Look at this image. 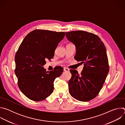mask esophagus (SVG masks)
Returning a JSON list of instances; mask_svg holds the SVG:
<instances>
[{
  "instance_id": "esophagus-1",
  "label": "esophagus",
  "mask_w": 125,
  "mask_h": 125,
  "mask_svg": "<svg viewBox=\"0 0 125 125\" xmlns=\"http://www.w3.org/2000/svg\"><path fill=\"white\" fill-rule=\"evenodd\" d=\"M64 71H65V72H69V69L68 68H67L65 67V68H64Z\"/></svg>"
}]
</instances>
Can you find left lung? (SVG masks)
Here are the masks:
<instances>
[{
    "label": "left lung",
    "mask_w": 125,
    "mask_h": 125,
    "mask_svg": "<svg viewBox=\"0 0 125 125\" xmlns=\"http://www.w3.org/2000/svg\"><path fill=\"white\" fill-rule=\"evenodd\" d=\"M66 36L76 47L75 59L84 64L80 75L76 70H70L69 93L77 100L88 101L98 94L109 72L106 47L99 37L92 32L72 31L67 32Z\"/></svg>",
    "instance_id": "obj_1"
}]
</instances>
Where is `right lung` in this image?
<instances>
[{"label":"right lung","mask_w":125,"mask_h":125,"mask_svg":"<svg viewBox=\"0 0 125 125\" xmlns=\"http://www.w3.org/2000/svg\"><path fill=\"white\" fill-rule=\"evenodd\" d=\"M65 35L63 31L34 30L26 35L18 49L15 57L18 85L30 99L42 101L53 93V82L62 74L63 68L57 66L46 72L42 66L46 60L53 58Z\"/></svg>","instance_id":"right-lung-1"}]
</instances>
